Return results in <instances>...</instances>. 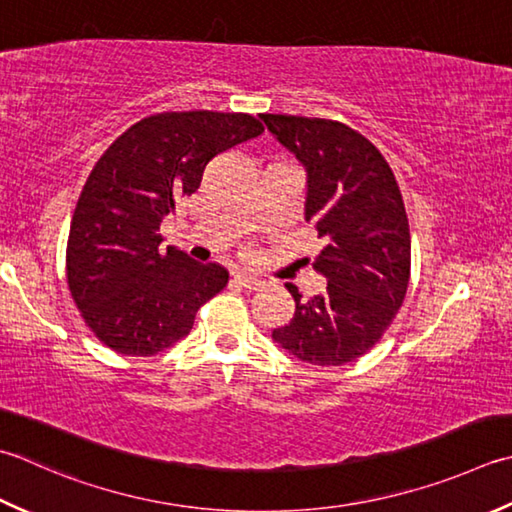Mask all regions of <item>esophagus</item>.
<instances>
[{"instance_id": "obj_1", "label": "esophagus", "mask_w": 512, "mask_h": 512, "mask_svg": "<svg viewBox=\"0 0 512 512\" xmlns=\"http://www.w3.org/2000/svg\"><path fill=\"white\" fill-rule=\"evenodd\" d=\"M233 279H235L237 286H242L246 290H259L264 286L262 279H257L255 275H248V273H237Z\"/></svg>"}]
</instances>
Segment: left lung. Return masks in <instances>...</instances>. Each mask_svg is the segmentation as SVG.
Masks as SVG:
<instances>
[{
    "mask_svg": "<svg viewBox=\"0 0 512 512\" xmlns=\"http://www.w3.org/2000/svg\"><path fill=\"white\" fill-rule=\"evenodd\" d=\"M306 170L304 217L326 246L313 268L322 295L295 299V315L273 339L302 362L342 366L373 348L402 306L410 277V233L395 175L357 130L333 119L259 115Z\"/></svg>",
    "mask_w": 512,
    "mask_h": 512,
    "instance_id": "8db88e82",
    "label": "left lung"
}]
</instances>
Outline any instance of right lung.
<instances>
[{
	"label": "right lung",
	"mask_w": 512,
	"mask_h": 512,
	"mask_svg": "<svg viewBox=\"0 0 512 512\" xmlns=\"http://www.w3.org/2000/svg\"><path fill=\"white\" fill-rule=\"evenodd\" d=\"M262 133L246 113H159L130 126L99 157L66 248L70 295L99 342L148 357L190 333L228 273L175 246L162 253L159 226L179 197L199 188L210 159Z\"/></svg>",
	"instance_id": "add662e5"
}]
</instances>
